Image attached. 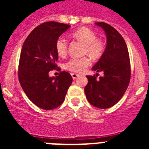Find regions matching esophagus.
Segmentation results:
<instances>
[{"label": "esophagus", "instance_id": "esophagus-1", "mask_svg": "<svg viewBox=\"0 0 149 149\" xmlns=\"http://www.w3.org/2000/svg\"><path fill=\"white\" fill-rule=\"evenodd\" d=\"M71 74H72V78H73V80H75V79L79 76V74H77L76 73H72Z\"/></svg>", "mask_w": 149, "mask_h": 149}]
</instances>
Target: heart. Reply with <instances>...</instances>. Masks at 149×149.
Here are the masks:
<instances>
[{"label":"heart","instance_id":"heart-1","mask_svg":"<svg viewBox=\"0 0 149 149\" xmlns=\"http://www.w3.org/2000/svg\"><path fill=\"white\" fill-rule=\"evenodd\" d=\"M76 39L81 40L85 44L84 53H87L93 58H98L104 51V45L100 40L96 39V34L93 30L87 27H81L72 33ZM55 48L57 54L60 56H64L68 51V42L63 36L56 39ZM90 60L87 56L84 57H73L65 64L67 70L74 72H81L90 65Z\"/></svg>","mask_w":149,"mask_h":149}]
</instances>
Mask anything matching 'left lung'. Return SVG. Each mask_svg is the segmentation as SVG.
<instances>
[{
  "label": "left lung",
  "mask_w": 149,
  "mask_h": 149,
  "mask_svg": "<svg viewBox=\"0 0 149 149\" xmlns=\"http://www.w3.org/2000/svg\"><path fill=\"white\" fill-rule=\"evenodd\" d=\"M95 24L104 30L107 45L92 69L103 72L104 76L99 80H96L98 74H96V77L86 76L88 84L84 92L91 104L107 109L115 105L125 93L131 78V65L127 45L121 34L104 22H97Z\"/></svg>",
  "instance_id": "8db88e82"
}]
</instances>
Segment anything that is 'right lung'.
Returning <instances> with one entry per match:
<instances>
[{"instance_id": "obj_1", "label": "right lung", "mask_w": 149, "mask_h": 149, "mask_svg": "<svg viewBox=\"0 0 149 149\" xmlns=\"http://www.w3.org/2000/svg\"><path fill=\"white\" fill-rule=\"evenodd\" d=\"M70 25L48 22L36 27L25 39L21 51L18 79L27 98L44 110H53L61 105L65 98L72 77L68 72H60L50 77L49 72L57 65L56 39Z\"/></svg>"}]
</instances>
